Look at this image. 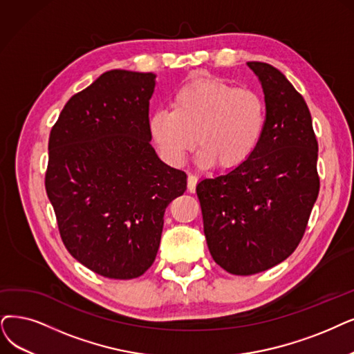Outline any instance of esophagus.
Returning a JSON list of instances; mask_svg holds the SVG:
<instances>
[{
  "mask_svg": "<svg viewBox=\"0 0 354 354\" xmlns=\"http://www.w3.org/2000/svg\"><path fill=\"white\" fill-rule=\"evenodd\" d=\"M196 186H197V176L189 174V177H187V190L190 193H194L196 192Z\"/></svg>",
  "mask_w": 354,
  "mask_h": 354,
  "instance_id": "esophagus-1",
  "label": "esophagus"
}]
</instances>
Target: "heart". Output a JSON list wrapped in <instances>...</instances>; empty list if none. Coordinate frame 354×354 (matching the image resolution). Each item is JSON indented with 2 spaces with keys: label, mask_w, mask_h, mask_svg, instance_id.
I'll return each mask as SVG.
<instances>
[{
  "label": "heart",
  "mask_w": 354,
  "mask_h": 354,
  "mask_svg": "<svg viewBox=\"0 0 354 354\" xmlns=\"http://www.w3.org/2000/svg\"><path fill=\"white\" fill-rule=\"evenodd\" d=\"M267 119L264 98L216 77L190 80L169 98V110L148 119L151 138L171 164H181L196 145L197 161L222 171L245 164L260 145Z\"/></svg>",
  "instance_id": "1"
}]
</instances>
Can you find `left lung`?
<instances>
[{
    "label": "left lung",
    "mask_w": 354,
    "mask_h": 354,
    "mask_svg": "<svg viewBox=\"0 0 354 354\" xmlns=\"http://www.w3.org/2000/svg\"><path fill=\"white\" fill-rule=\"evenodd\" d=\"M264 91L267 119L252 157L196 187L212 259L250 276L286 260L299 245L319 193L318 140L304 97L264 62H248Z\"/></svg>",
    "instance_id": "left-lung-1"
}]
</instances>
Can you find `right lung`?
Here are the masks:
<instances>
[{
	"label": "right lung",
	"instance_id": "right-lung-1",
	"mask_svg": "<svg viewBox=\"0 0 354 354\" xmlns=\"http://www.w3.org/2000/svg\"><path fill=\"white\" fill-rule=\"evenodd\" d=\"M153 78L107 71L69 98L49 135L45 187L62 243L109 279H135L152 266L165 207L187 186L186 173L149 144Z\"/></svg>",
	"mask_w": 354,
	"mask_h": 354
}]
</instances>
